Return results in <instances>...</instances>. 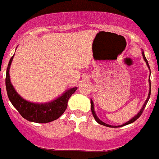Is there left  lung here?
I'll use <instances>...</instances> for the list:
<instances>
[{
    "mask_svg": "<svg viewBox=\"0 0 159 159\" xmlns=\"http://www.w3.org/2000/svg\"><path fill=\"white\" fill-rule=\"evenodd\" d=\"M142 55H143V57H144V60H145V62H146V64H147L148 67L149 68V63H148V61H147V59H146V57H145V54H144V52H142ZM149 86H150V88H149V96H148L147 99H146V101H145V104L143 105L142 108H141V111H140V112H139L138 114H137V115H136V116H134V117H133V119H131V120H130V121H128V123H126V124H123V125H121V126H124V125H127V124H132V123H133V122H134V121H136V119H138V118L140 117V116H141V115H142L143 111H144V110H145V106H146V104H147L148 101H149V97H150V93H151V83H150V80H149ZM91 110H92V114H93V115L94 119H95V120H96V121H97V122H98V124H102V125H103V126H106V127H109V128H111V127H112V126H111V125H109V124H105V123H103V122H102V121H101L100 119H98V117H97V115H96V114H95V111H94L93 102V101H92V100H91Z\"/></svg>",
    "mask_w": 159,
    "mask_h": 159,
    "instance_id": "8db88e82",
    "label": "left lung"
}]
</instances>
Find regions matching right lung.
Wrapping results in <instances>:
<instances>
[{
    "instance_id": "add662e5",
    "label": "right lung",
    "mask_w": 159,
    "mask_h": 159,
    "mask_svg": "<svg viewBox=\"0 0 159 159\" xmlns=\"http://www.w3.org/2000/svg\"><path fill=\"white\" fill-rule=\"evenodd\" d=\"M14 56L10 58L8 64L6 77V87L8 98L12 105L16 108L21 116L30 122L45 124L49 123L58 119L67 107V102L70 96L76 91L77 88H72L66 92L65 93L53 102L44 103V104H35L27 102L22 98L17 93L13 85L11 84L10 79V66Z\"/></svg>"
}]
</instances>
